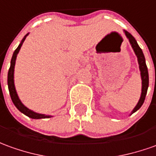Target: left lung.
Here are the masks:
<instances>
[{
	"instance_id": "obj_1",
	"label": "left lung",
	"mask_w": 156,
	"mask_h": 156,
	"mask_svg": "<svg viewBox=\"0 0 156 156\" xmlns=\"http://www.w3.org/2000/svg\"><path fill=\"white\" fill-rule=\"evenodd\" d=\"M124 33L126 34V36L129 40L130 44L132 45V48L133 49L135 55H137L138 58V62H139V70H140V74H141V79H142V92H141V96L139 99V102L137 105L135 106L134 109L131 112V115L135 112H137L144 104V100H145V96H146L147 90H148V87H149V73H148V68H147L146 62H145V58L141 48L139 47V44L137 43V41L134 39V37L130 33H128L126 30H124Z\"/></svg>"
}]
</instances>
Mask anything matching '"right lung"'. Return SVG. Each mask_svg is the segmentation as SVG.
Here are the masks:
<instances>
[{"label": "right lung", "mask_w": 156, "mask_h": 156, "mask_svg": "<svg viewBox=\"0 0 156 156\" xmlns=\"http://www.w3.org/2000/svg\"><path fill=\"white\" fill-rule=\"evenodd\" d=\"M29 34H27L24 36V38L21 41V43L19 44V45L17 46V48L15 50V51L13 52V55L11 60V66H10L9 71H8V74H7V84H8V89H9L10 96L11 99L13 102L14 105L17 108V110H19L22 113H23L24 115L27 116H29L30 118L33 119H41V118H49L51 117V116L50 115H44V114H40V113H36V112H33L31 110H29V108H27L23 104L21 101L19 100L18 95H17V91L15 89V85H14V67H15V63H16V59H17V55L18 54V52L21 49V46L23 41L26 39V37Z\"/></svg>", "instance_id": "1"}]
</instances>
